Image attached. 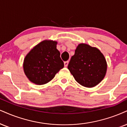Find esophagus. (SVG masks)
Returning a JSON list of instances; mask_svg holds the SVG:
<instances>
[{
    "instance_id": "34e87169",
    "label": "esophagus",
    "mask_w": 127,
    "mask_h": 127,
    "mask_svg": "<svg viewBox=\"0 0 127 127\" xmlns=\"http://www.w3.org/2000/svg\"><path fill=\"white\" fill-rule=\"evenodd\" d=\"M68 64H69V61H65V62H64V66H65V67H67V66H68Z\"/></svg>"
}]
</instances>
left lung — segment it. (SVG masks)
Here are the masks:
<instances>
[{"label":"left lung","instance_id":"1","mask_svg":"<svg viewBox=\"0 0 127 127\" xmlns=\"http://www.w3.org/2000/svg\"><path fill=\"white\" fill-rule=\"evenodd\" d=\"M68 69L80 85L92 88L104 79L107 64L99 49L85 43H80L71 57Z\"/></svg>","mask_w":127,"mask_h":127}]
</instances>
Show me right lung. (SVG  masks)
<instances>
[{
  "mask_svg": "<svg viewBox=\"0 0 127 127\" xmlns=\"http://www.w3.org/2000/svg\"><path fill=\"white\" fill-rule=\"evenodd\" d=\"M57 42L45 40L34 47L25 56L23 70L28 79L37 85L49 82L64 64L56 49Z\"/></svg>",
  "mask_w": 127,
  "mask_h": 127,
  "instance_id": "obj_1",
  "label": "right lung"
}]
</instances>
